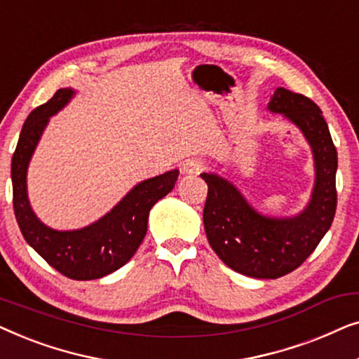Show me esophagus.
I'll return each mask as SVG.
<instances>
[{
    "label": "esophagus",
    "mask_w": 359,
    "mask_h": 359,
    "mask_svg": "<svg viewBox=\"0 0 359 359\" xmlns=\"http://www.w3.org/2000/svg\"><path fill=\"white\" fill-rule=\"evenodd\" d=\"M205 161L199 160V158H191V160H186L183 163V173L184 175H189V176H194V175H199L201 171L205 170Z\"/></svg>",
    "instance_id": "obj_1"
}]
</instances>
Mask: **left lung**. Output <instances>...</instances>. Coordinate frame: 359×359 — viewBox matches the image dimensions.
I'll return each instance as SVG.
<instances>
[{"instance_id":"8db88e82","label":"left lung","mask_w":359,"mask_h":359,"mask_svg":"<svg viewBox=\"0 0 359 359\" xmlns=\"http://www.w3.org/2000/svg\"><path fill=\"white\" fill-rule=\"evenodd\" d=\"M268 109L292 121L312 147L316 188L302 214L264 217L227 180L201 175L208 183L203 219L210 247L233 271L259 279L281 278L301 266L330 229L337 210V149L320 107L311 97L278 88Z\"/></svg>"}]
</instances>
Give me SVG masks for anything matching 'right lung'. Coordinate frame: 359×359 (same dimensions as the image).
<instances>
[{"label": "right lung", "instance_id": "1", "mask_svg": "<svg viewBox=\"0 0 359 359\" xmlns=\"http://www.w3.org/2000/svg\"><path fill=\"white\" fill-rule=\"evenodd\" d=\"M72 95L70 88L58 90L46 104L36 107L24 122L11 161L13 205L26 242L63 276L88 281L116 271L134 257L147 233L150 209L175 188L178 170L137 184L109 214L90 227L72 232L46 227L29 205L27 165L48 117L62 109Z\"/></svg>", "mask_w": 359, "mask_h": 359}]
</instances>
